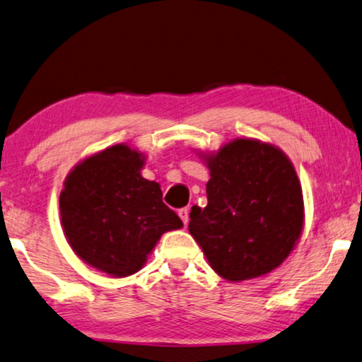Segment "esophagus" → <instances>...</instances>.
<instances>
[{"mask_svg": "<svg viewBox=\"0 0 362 362\" xmlns=\"http://www.w3.org/2000/svg\"><path fill=\"white\" fill-rule=\"evenodd\" d=\"M189 214H190L189 209H180V210H178V216H180L182 221H184V225L189 223Z\"/></svg>", "mask_w": 362, "mask_h": 362, "instance_id": "obj_1", "label": "esophagus"}]
</instances>
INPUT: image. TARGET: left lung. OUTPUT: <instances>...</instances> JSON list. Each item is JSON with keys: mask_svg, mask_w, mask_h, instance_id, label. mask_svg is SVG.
<instances>
[{"mask_svg": "<svg viewBox=\"0 0 362 362\" xmlns=\"http://www.w3.org/2000/svg\"><path fill=\"white\" fill-rule=\"evenodd\" d=\"M206 165L209 204L192 206L189 231L210 267L230 281L279 267L303 230V194L293 163L269 144L237 139Z\"/></svg>", "mask_w": 362, "mask_h": 362, "instance_id": "8db88e82", "label": "left lung"}]
</instances>
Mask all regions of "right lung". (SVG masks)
<instances>
[{"instance_id": "1", "label": "right lung", "mask_w": 362, "mask_h": 362, "mask_svg": "<svg viewBox=\"0 0 362 362\" xmlns=\"http://www.w3.org/2000/svg\"><path fill=\"white\" fill-rule=\"evenodd\" d=\"M142 165V153L112 146L76 165L59 197L71 248L115 278L137 273L162 233L184 226L157 182L141 175Z\"/></svg>"}]
</instances>
